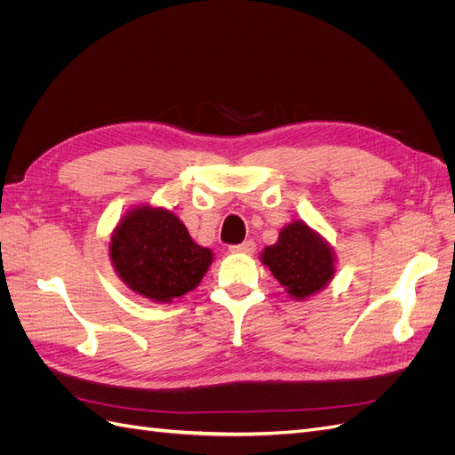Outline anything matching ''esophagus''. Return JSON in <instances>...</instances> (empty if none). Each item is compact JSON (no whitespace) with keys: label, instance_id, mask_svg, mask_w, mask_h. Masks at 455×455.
I'll list each match as a JSON object with an SVG mask.
<instances>
[{"label":"esophagus","instance_id":"obj_1","mask_svg":"<svg viewBox=\"0 0 455 455\" xmlns=\"http://www.w3.org/2000/svg\"><path fill=\"white\" fill-rule=\"evenodd\" d=\"M231 252H243V254H252L256 251V243L254 241H243L241 244H231L229 246Z\"/></svg>","mask_w":455,"mask_h":455}]
</instances>
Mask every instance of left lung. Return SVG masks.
Returning a JSON list of instances; mask_svg holds the SVG:
<instances>
[{"instance_id":"left-lung-1","label":"left lung","mask_w":455,"mask_h":455,"mask_svg":"<svg viewBox=\"0 0 455 455\" xmlns=\"http://www.w3.org/2000/svg\"><path fill=\"white\" fill-rule=\"evenodd\" d=\"M261 261L286 292L298 299L321 291L334 275L332 251L304 222L286 226L277 244L267 246L261 254Z\"/></svg>"}]
</instances>
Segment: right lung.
<instances>
[{
    "label": "right lung",
    "instance_id": "1",
    "mask_svg": "<svg viewBox=\"0 0 455 455\" xmlns=\"http://www.w3.org/2000/svg\"><path fill=\"white\" fill-rule=\"evenodd\" d=\"M109 256L123 283L154 301H172L194 291L212 261V252L194 243L172 212L149 206L121 220Z\"/></svg>",
    "mask_w": 455,
    "mask_h": 455
}]
</instances>
